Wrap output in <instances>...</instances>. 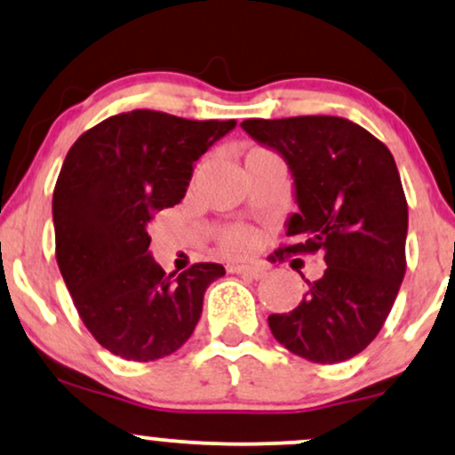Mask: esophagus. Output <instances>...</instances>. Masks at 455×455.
Returning a JSON list of instances; mask_svg holds the SVG:
<instances>
[{
  "instance_id": "obj_1",
  "label": "esophagus",
  "mask_w": 455,
  "mask_h": 455,
  "mask_svg": "<svg viewBox=\"0 0 455 455\" xmlns=\"http://www.w3.org/2000/svg\"><path fill=\"white\" fill-rule=\"evenodd\" d=\"M228 271L231 274H237V275H245V278H252V280H259L265 275V269L259 267V265H228Z\"/></svg>"
}]
</instances>
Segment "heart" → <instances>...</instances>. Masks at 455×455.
I'll use <instances>...</instances> for the list:
<instances>
[{
	"label": "heart",
	"mask_w": 455,
	"mask_h": 455,
	"mask_svg": "<svg viewBox=\"0 0 455 455\" xmlns=\"http://www.w3.org/2000/svg\"><path fill=\"white\" fill-rule=\"evenodd\" d=\"M257 245V235L250 228L237 227L222 235V248L231 254H248Z\"/></svg>",
	"instance_id": "b5f03b06"
}]
</instances>
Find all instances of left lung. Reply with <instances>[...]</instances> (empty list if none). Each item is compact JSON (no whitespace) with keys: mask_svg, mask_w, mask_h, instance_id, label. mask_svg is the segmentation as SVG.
Instances as JSON below:
<instances>
[{"mask_svg":"<svg viewBox=\"0 0 455 455\" xmlns=\"http://www.w3.org/2000/svg\"><path fill=\"white\" fill-rule=\"evenodd\" d=\"M242 128L278 151L293 177L299 212L286 220L284 252H321L327 265L306 280L295 310L269 316L271 333L307 362H347L377 338L406 271L409 207L394 156L333 115L245 119Z\"/></svg>","mask_w":455,"mask_h":455,"instance_id":"obj_1","label":"left lung"}]
</instances>
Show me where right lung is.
<instances>
[{
    "mask_svg": "<svg viewBox=\"0 0 455 455\" xmlns=\"http://www.w3.org/2000/svg\"><path fill=\"white\" fill-rule=\"evenodd\" d=\"M235 128L137 108L83 132L53 192L55 257L78 316L128 362L175 353L195 331L218 263L164 274L149 252L156 212L186 196L195 162Z\"/></svg>",
    "mask_w": 455,
    "mask_h": 455,
    "instance_id": "add662e5",
    "label": "right lung"
}]
</instances>
